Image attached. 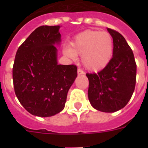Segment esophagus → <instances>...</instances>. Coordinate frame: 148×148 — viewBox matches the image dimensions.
Wrapping results in <instances>:
<instances>
[{
	"label": "esophagus",
	"mask_w": 148,
	"mask_h": 148,
	"mask_svg": "<svg viewBox=\"0 0 148 148\" xmlns=\"http://www.w3.org/2000/svg\"><path fill=\"white\" fill-rule=\"evenodd\" d=\"M78 75H83V74H84V72L83 70H82V69L78 68Z\"/></svg>",
	"instance_id": "obj_1"
}]
</instances>
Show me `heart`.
Returning <instances> with one entry per match:
<instances>
[{"label":"heart","mask_w":148,"mask_h":148,"mask_svg":"<svg viewBox=\"0 0 148 148\" xmlns=\"http://www.w3.org/2000/svg\"><path fill=\"white\" fill-rule=\"evenodd\" d=\"M113 53V40L110 34L87 29L78 34L65 54L75 59L82 56L84 66L90 71H99L108 66Z\"/></svg>","instance_id":"heart-1"}]
</instances>
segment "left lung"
Instances as JSON below:
<instances>
[{"label":"left lung","mask_w":148,"mask_h":148,"mask_svg":"<svg viewBox=\"0 0 148 148\" xmlns=\"http://www.w3.org/2000/svg\"><path fill=\"white\" fill-rule=\"evenodd\" d=\"M113 40V58L98 73H87L88 98L95 109L113 113L125 108L131 99L136 81V64L126 40L117 31L108 29Z\"/></svg>","instance_id":"8db88e82"}]
</instances>
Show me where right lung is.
I'll return each mask as SVG.
<instances>
[{"label": "right lung", "instance_id": "1", "mask_svg": "<svg viewBox=\"0 0 148 148\" xmlns=\"http://www.w3.org/2000/svg\"><path fill=\"white\" fill-rule=\"evenodd\" d=\"M59 26L35 29L18 47L12 68L15 95L29 113L49 117L64 108L67 92L77 77V66L57 63Z\"/></svg>", "mask_w": 148, "mask_h": 148}]
</instances>
